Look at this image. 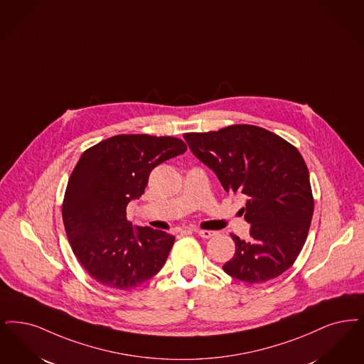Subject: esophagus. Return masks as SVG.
Segmentation results:
<instances>
[{
	"label": "esophagus",
	"instance_id": "obj_1",
	"mask_svg": "<svg viewBox=\"0 0 364 364\" xmlns=\"http://www.w3.org/2000/svg\"><path fill=\"white\" fill-rule=\"evenodd\" d=\"M195 232L202 238H211L213 235H215V232H211V230H195Z\"/></svg>",
	"mask_w": 364,
	"mask_h": 364
}]
</instances>
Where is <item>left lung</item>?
I'll use <instances>...</instances> for the list:
<instances>
[{
    "instance_id": "obj_1",
    "label": "left lung",
    "mask_w": 364,
    "mask_h": 364,
    "mask_svg": "<svg viewBox=\"0 0 364 364\" xmlns=\"http://www.w3.org/2000/svg\"><path fill=\"white\" fill-rule=\"evenodd\" d=\"M189 150L226 192L247 196L250 240L232 234L235 253L223 271L249 284L287 271L305 245L314 210L309 171L296 147L250 124L184 134Z\"/></svg>"
}]
</instances>
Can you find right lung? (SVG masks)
Listing matches in <instances>:
<instances>
[{
    "mask_svg": "<svg viewBox=\"0 0 364 364\" xmlns=\"http://www.w3.org/2000/svg\"><path fill=\"white\" fill-rule=\"evenodd\" d=\"M186 150L178 138L131 134L108 138L80 157L65 192L62 217L75 257L102 286L131 290L164 267L175 237L134 228L126 208L142 196L157 165Z\"/></svg>",
    "mask_w": 364,
    "mask_h": 364,
    "instance_id": "1",
    "label": "right lung"
}]
</instances>
